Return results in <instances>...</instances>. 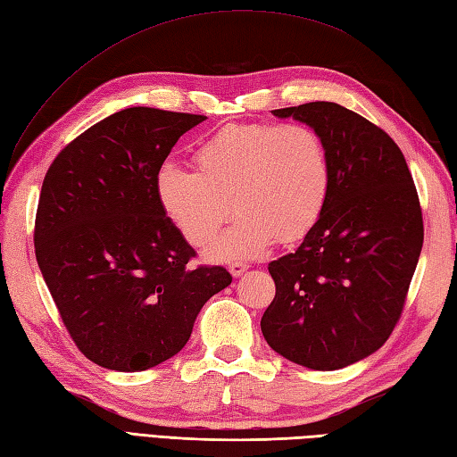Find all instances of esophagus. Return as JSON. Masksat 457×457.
Segmentation results:
<instances>
[{
	"mask_svg": "<svg viewBox=\"0 0 457 457\" xmlns=\"http://www.w3.org/2000/svg\"><path fill=\"white\" fill-rule=\"evenodd\" d=\"M228 270H230V273L235 275V277H240L244 271L248 270V263H244V262H232Z\"/></svg>",
	"mask_w": 457,
	"mask_h": 457,
	"instance_id": "obj_1",
	"label": "esophagus"
}]
</instances>
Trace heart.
Wrapping results in <instances>:
<instances>
[{
	"label": "heart",
	"mask_w": 457,
	"mask_h": 457,
	"mask_svg": "<svg viewBox=\"0 0 457 457\" xmlns=\"http://www.w3.org/2000/svg\"><path fill=\"white\" fill-rule=\"evenodd\" d=\"M197 170L164 162L159 204L195 248L217 235L232 209V227L209 255L253 258L273 240L295 242L316 227L329 194V159L318 131L304 124H230L194 153Z\"/></svg>",
	"instance_id": "1"
}]
</instances>
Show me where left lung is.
Returning a JSON list of instances; mask_svg holds the SVG:
<instances>
[{"label":"left lung","mask_w":457,"mask_h":457,"mask_svg":"<svg viewBox=\"0 0 457 457\" xmlns=\"http://www.w3.org/2000/svg\"><path fill=\"white\" fill-rule=\"evenodd\" d=\"M318 131L329 194L304 242L270 263L275 298L262 318L270 347L314 370L378 351L402 318L425 238L413 176L387 133L336 103L273 110Z\"/></svg>","instance_id":"left-lung-1"}]
</instances>
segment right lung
Instances as JSON below:
<instances>
[{"instance_id":"add662e5","label":"right lung","mask_w":457,"mask_h":457,"mask_svg":"<svg viewBox=\"0 0 457 457\" xmlns=\"http://www.w3.org/2000/svg\"><path fill=\"white\" fill-rule=\"evenodd\" d=\"M205 116L133 106L100 120L44 176L35 252L60 318L88 361L147 370L182 351L207 300L228 287L197 265L159 204L154 178Z\"/></svg>"}]
</instances>
